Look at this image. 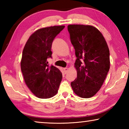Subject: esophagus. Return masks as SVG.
<instances>
[{"mask_svg": "<svg viewBox=\"0 0 129 129\" xmlns=\"http://www.w3.org/2000/svg\"><path fill=\"white\" fill-rule=\"evenodd\" d=\"M63 69H64V71L65 73L66 74L67 73V72H68V68H64Z\"/></svg>", "mask_w": 129, "mask_h": 129, "instance_id": "1", "label": "esophagus"}]
</instances>
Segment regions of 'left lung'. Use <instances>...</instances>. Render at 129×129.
<instances>
[{"mask_svg": "<svg viewBox=\"0 0 129 129\" xmlns=\"http://www.w3.org/2000/svg\"><path fill=\"white\" fill-rule=\"evenodd\" d=\"M68 30L77 59V78L71 82L76 94L87 99L94 95L110 69L108 44L99 29L91 25H69Z\"/></svg>", "mask_w": 129, "mask_h": 129, "instance_id": "left-lung-1", "label": "left lung"}]
</instances>
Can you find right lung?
Listing matches in <instances>:
<instances>
[{"instance_id":"add662e5","label":"right lung","mask_w":129,"mask_h":129,"mask_svg":"<svg viewBox=\"0 0 129 129\" xmlns=\"http://www.w3.org/2000/svg\"><path fill=\"white\" fill-rule=\"evenodd\" d=\"M64 25L53 26L37 30L28 39L24 48L21 70L27 86L40 99H49L58 92L62 73L57 68L49 67L52 58V44Z\"/></svg>"}]
</instances>
